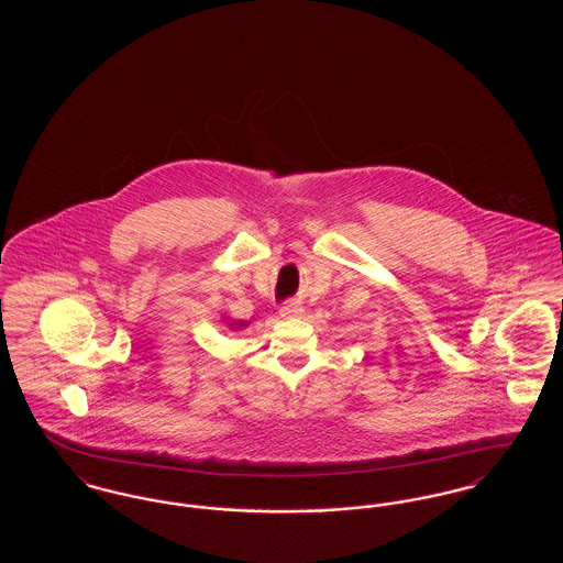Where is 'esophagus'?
Returning a JSON list of instances; mask_svg holds the SVG:
<instances>
[{
    "instance_id": "1",
    "label": "esophagus",
    "mask_w": 563,
    "mask_h": 563,
    "mask_svg": "<svg viewBox=\"0 0 563 563\" xmlns=\"http://www.w3.org/2000/svg\"><path fill=\"white\" fill-rule=\"evenodd\" d=\"M303 312V308H301V303H297V301H287L283 308H280V317H285V319H295V317H299Z\"/></svg>"
}]
</instances>
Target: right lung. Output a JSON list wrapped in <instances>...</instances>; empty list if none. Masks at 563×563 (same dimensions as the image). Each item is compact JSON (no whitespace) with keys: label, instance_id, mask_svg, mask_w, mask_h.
<instances>
[{"label":"right lung","instance_id":"1","mask_svg":"<svg viewBox=\"0 0 563 563\" xmlns=\"http://www.w3.org/2000/svg\"><path fill=\"white\" fill-rule=\"evenodd\" d=\"M230 322H232V321H230ZM246 324H249V322H244V321L232 322V327H234V329H239V327H246Z\"/></svg>","mask_w":563,"mask_h":563}]
</instances>
